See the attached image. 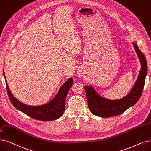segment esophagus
I'll return each mask as SVG.
<instances>
[{"mask_svg":"<svg viewBox=\"0 0 151 151\" xmlns=\"http://www.w3.org/2000/svg\"><path fill=\"white\" fill-rule=\"evenodd\" d=\"M78 76H81V73H78Z\"/></svg>","mask_w":151,"mask_h":151,"instance_id":"34e87169","label":"esophagus"}]
</instances>
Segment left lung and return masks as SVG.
Wrapping results in <instances>:
<instances>
[{"instance_id": "obj_1", "label": "left lung", "mask_w": 151, "mask_h": 151, "mask_svg": "<svg viewBox=\"0 0 151 151\" xmlns=\"http://www.w3.org/2000/svg\"><path fill=\"white\" fill-rule=\"evenodd\" d=\"M133 44L141 67L134 86L127 96L120 99L110 100L100 96L92 86H85L89 109L94 115L105 118L117 116L134 106L141 97L147 73V65L146 58L136 42H133Z\"/></svg>"}]
</instances>
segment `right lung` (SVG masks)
Segmentation results:
<instances>
[{
  "label": "right lung",
  "instance_id": "add662e5",
  "mask_svg": "<svg viewBox=\"0 0 151 151\" xmlns=\"http://www.w3.org/2000/svg\"><path fill=\"white\" fill-rule=\"evenodd\" d=\"M3 74L5 80L6 88L9 99L17 109L20 110L21 112L32 119L41 121L55 120L63 115L65 111V99H66L68 91L73 84L72 78H70L62 85L57 95L49 102L41 105V106H31L21 102L14 96L8 86L4 70Z\"/></svg>",
  "mask_w": 151,
  "mask_h": 151
}]
</instances>
